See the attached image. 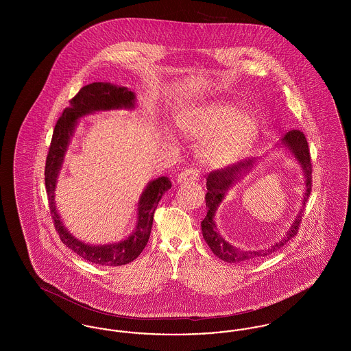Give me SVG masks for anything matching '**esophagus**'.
<instances>
[{"label": "esophagus", "instance_id": "1", "mask_svg": "<svg viewBox=\"0 0 351 351\" xmlns=\"http://www.w3.org/2000/svg\"><path fill=\"white\" fill-rule=\"evenodd\" d=\"M200 178V172L195 168H186L183 172H180L176 178V183L183 184L188 182H197Z\"/></svg>", "mask_w": 351, "mask_h": 351}]
</instances>
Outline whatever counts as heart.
<instances>
[{
  "mask_svg": "<svg viewBox=\"0 0 351 351\" xmlns=\"http://www.w3.org/2000/svg\"><path fill=\"white\" fill-rule=\"evenodd\" d=\"M176 126L188 138L202 139L199 158L204 166L223 168L245 156L259 135V122L232 102L210 100L184 108Z\"/></svg>",
  "mask_w": 351,
  "mask_h": 351,
  "instance_id": "1",
  "label": "heart"
}]
</instances>
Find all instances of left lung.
<instances>
[{
    "label": "left lung",
    "mask_w": 351,
    "mask_h": 351,
    "mask_svg": "<svg viewBox=\"0 0 351 351\" xmlns=\"http://www.w3.org/2000/svg\"><path fill=\"white\" fill-rule=\"evenodd\" d=\"M280 149L291 154L295 158V160L298 162V165L300 166L302 176L305 179V191H304L302 200H301L300 210L298 212L296 217L292 221L288 232L279 242L271 245L267 249L243 250V249L235 247L218 232L217 225L215 221L218 206L225 199L226 192L250 172L252 167L256 165L258 159L254 158L249 160L238 162L232 167L213 171L206 178L208 192L205 195V202L208 206V212H206L205 218L201 221V230H202V237H204L205 242L208 243V246L210 247V250L213 251V254L219 259H222L223 262L237 265V263H247L254 259L267 256L269 254L283 247L284 245L289 239H292L299 232V225H300L301 218L304 215V206H305V202L308 200V197L311 195V189H312L311 154L308 149L306 138L299 130H291L285 134L283 138L275 145V150H280Z\"/></svg>",
    "instance_id": "8db88e82"
}]
</instances>
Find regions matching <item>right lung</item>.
Wrapping results in <instances>:
<instances>
[{
    "label": "right lung",
    "instance_id": "right-lung-1",
    "mask_svg": "<svg viewBox=\"0 0 351 351\" xmlns=\"http://www.w3.org/2000/svg\"><path fill=\"white\" fill-rule=\"evenodd\" d=\"M135 93L126 86L110 83H92L83 86L79 93L69 101V106L64 109L62 117L58 119L52 139L50 151L46 159L45 182L49 195V204L53 225L62 242L86 262L101 266H123L133 262L135 258L146 247L150 238L154 213L162 196L171 188L167 176H160L151 180L143 189L136 208L135 229L129 237L116 243L90 245L77 239L68 232L60 215L56 209L55 189L59 178V172L63 166L64 156L75 134V129L80 118L96 112L128 109L135 108Z\"/></svg>",
    "mask_w": 351,
    "mask_h": 351
}]
</instances>
